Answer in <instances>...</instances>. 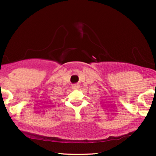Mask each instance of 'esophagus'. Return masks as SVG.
Returning a JSON list of instances; mask_svg holds the SVG:
<instances>
[{"label": "esophagus", "instance_id": "esophagus-1", "mask_svg": "<svg viewBox=\"0 0 156 156\" xmlns=\"http://www.w3.org/2000/svg\"><path fill=\"white\" fill-rule=\"evenodd\" d=\"M79 88H80V86L78 85V84H75V85H73L72 87V88L75 90H78Z\"/></svg>", "mask_w": 156, "mask_h": 156}]
</instances>
